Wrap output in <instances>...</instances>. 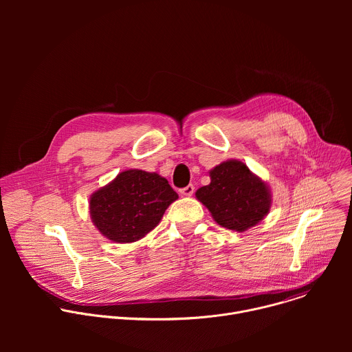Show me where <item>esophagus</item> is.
<instances>
[{"label":"esophagus","mask_w":352,"mask_h":352,"mask_svg":"<svg viewBox=\"0 0 352 352\" xmlns=\"http://www.w3.org/2000/svg\"><path fill=\"white\" fill-rule=\"evenodd\" d=\"M193 192H195V186H193L192 184H189V185H186L185 188H181V189H179V193H181L182 196H192Z\"/></svg>","instance_id":"obj_1"}]
</instances>
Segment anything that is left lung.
Segmentation results:
<instances>
[{
    "label": "left lung",
    "instance_id": "obj_1",
    "mask_svg": "<svg viewBox=\"0 0 352 352\" xmlns=\"http://www.w3.org/2000/svg\"><path fill=\"white\" fill-rule=\"evenodd\" d=\"M209 174L210 184L199 188L195 195L219 226L243 232L267 216L272 208L270 188L245 163L226 160Z\"/></svg>",
    "mask_w": 352,
    "mask_h": 352
}]
</instances>
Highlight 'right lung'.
<instances>
[{"mask_svg": "<svg viewBox=\"0 0 352 352\" xmlns=\"http://www.w3.org/2000/svg\"><path fill=\"white\" fill-rule=\"evenodd\" d=\"M177 199L178 193L157 173L131 168L91 193L90 219L107 239L131 243L152 231Z\"/></svg>", "mask_w": 352, "mask_h": 352, "instance_id": "right-lung-1", "label": "right lung"}]
</instances>
